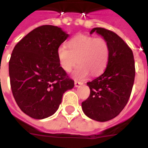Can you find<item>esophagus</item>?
Instances as JSON below:
<instances>
[{
    "mask_svg": "<svg viewBox=\"0 0 148 148\" xmlns=\"http://www.w3.org/2000/svg\"><path fill=\"white\" fill-rule=\"evenodd\" d=\"M83 84V82H81V81H74V85L75 87H79V86H81Z\"/></svg>",
    "mask_w": 148,
    "mask_h": 148,
    "instance_id": "34e87169",
    "label": "esophagus"
}]
</instances>
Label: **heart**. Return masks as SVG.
<instances>
[{
  "label": "heart",
  "instance_id": "b5f03b06",
  "mask_svg": "<svg viewBox=\"0 0 148 148\" xmlns=\"http://www.w3.org/2000/svg\"><path fill=\"white\" fill-rule=\"evenodd\" d=\"M67 47L61 45L58 49L60 67L71 72L79 63L74 73L76 78L84 79L90 73L97 76L104 71L110 58V47L105 39L85 34L74 36L67 42Z\"/></svg>",
  "mask_w": 148,
  "mask_h": 148
}]
</instances>
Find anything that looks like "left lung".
<instances>
[{
  "label": "left lung",
  "mask_w": 148,
  "mask_h": 148,
  "mask_svg": "<svg viewBox=\"0 0 148 148\" xmlns=\"http://www.w3.org/2000/svg\"><path fill=\"white\" fill-rule=\"evenodd\" d=\"M96 32L107 40L110 58L103 74L87 84L90 95L82 102L84 113L97 121H108L117 117L127 103L133 88L135 65L132 50L114 32L95 27Z\"/></svg>",
  "instance_id": "left-lung-1"
}]
</instances>
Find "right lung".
<instances>
[{"label": "right lung", "instance_id": "right-lung-1", "mask_svg": "<svg viewBox=\"0 0 148 148\" xmlns=\"http://www.w3.org/2000/svg\"><path fill=\"white\" fill-rule=\"evenodd\" d=\"M69 35L61 28L42 25L22 38L9 60L13 96L20 109L34 119L53 114L64 93L74 81L60 66L58 49Z\"/></svg>", "mask_w": 148, "mask_h": 148}]
</instances>
